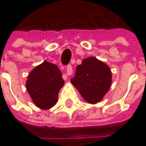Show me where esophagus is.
Segmentation results:
<instances>
[{"label":"esophagus","instance_id":"34e87169","mask_svg":"<svg viewBox=\"0 0 146 146\" xmlns=\"http://www.w3.org/2000/svg\"><path fill=\"white\" fill-rule=\"evenodd\" d=\"M72 73H73V68H72V66L69 64V65L67 66V73L66 74H64V75H63V78L64 80H67L68 79V76L71 75Z\"/></svg>","mask_w":146,"mask_h":146}]
</instances>
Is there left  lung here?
Segmentation results:
<instances>
[{
    "label": "left lung",
    "instance_id": "left-lung-1",
    "mask_svg": "<svg viewBox=\"0 0 146 146\" xmlns=\"http://www.w3.org/2000/svg\"><path fill=\"white\" fill-rule=\"evenodd\" d=\"M71 82L86 102L95 105L102 100L112 84L110 68L96 57H89L77 66Z\"/></svg>",
    "mask_w": 146,
    "mask_h": 146
}]
</instances>
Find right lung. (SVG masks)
Masks as SVG:
<instances>
[{"mask_svg":"<svg viewBox=\"0 0 146 146\" xmlns=\"http://www.w3.org/2000/svg\"><path fill=\"white\" fill-rule=\"evenodd\" d=\"M64 85V81L59 68L47 61L35 67L26 82V88L33 102L41 110H49L55 105L59 92Z\"/></svg>","mask_w":146,"mask_h":146,"instance_id":"right-lung-1","label":"right lung"}]
</instances>
